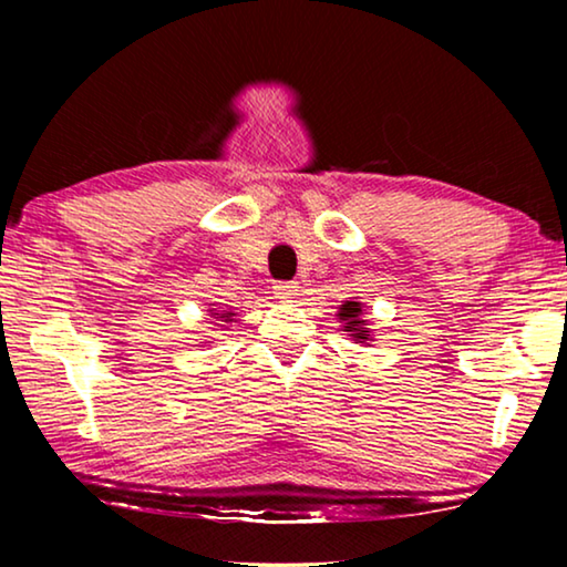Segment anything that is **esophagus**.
<instances>
[{"mask_svg": "<svg viewBox=\"0 0 567 567\" xmlns=\"http://www.w3.org/2000/svg\"><path fill=\"white\" fill-rule=\"evenodd\" d=\"M275 295H277V300H282V302H292L295 300V295L300 292V285L297 282H277L275 287Z\"/></svg>", "mask_w": 567, "mask_h": 567, "instance_id": "34e87169", "label": "esophagus"}]
</instances>
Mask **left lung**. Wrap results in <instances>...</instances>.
Here are the masks:
<instances>
[{
  "label": "left lung",
  "instance_id": "left-lung-1",
  "mask_svg": "<svg viewBox=\"0 0 567 567\" xmlns=\"http://www.w3.org/2000/svg\"><path fill=\"white\" fill-rule=\"evenodd\" d=\"M338 320L342 322V330L350 334V340L354 342H372L370 338V328H368V320H364V312H362V302H358V297H350L348 302L340 305L338 310Z\"/></svg>",
  "mask_w": 567,
  "mask_h": 567
}]
</instances>
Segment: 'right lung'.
Wrapping results in <instances>:
<instances>
[{"mask_svg": "<svg viewBox=\"0 0 567 567\" xmlns=\"http://www.w3.org/2000/svg\"><path fill=\"white\" fill-rule=\"evenodd\" d=\"M209 318H215L217 328H225V324L235 322V312L233 310H209Z\"/></svg>", "mask_w": 567, "mask_h": 567, "instance_id": "right-lung-1", "label": "right lung"}]
</instances>
